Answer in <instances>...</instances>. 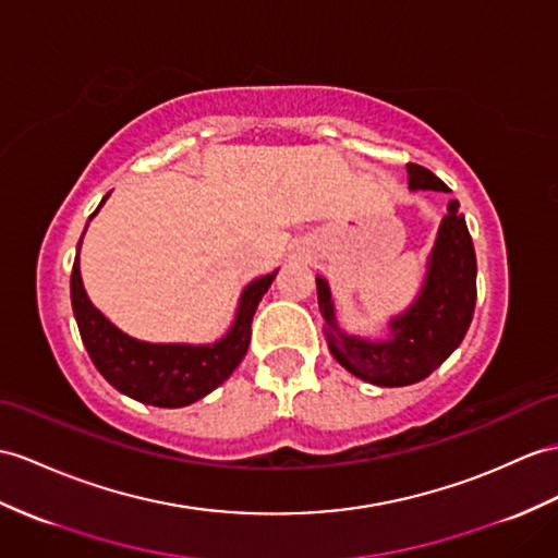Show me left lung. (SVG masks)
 I'll return each instance as SVG.
<instances>
[{
    "label": "left lung",
    "mask_w": 558,
    "mask_h": 558,
    "mask_svg": "<svg viewBox=\"0 0 558 558\" xmlns=\"http://www.w3.org/2000/svg\"><path fill=\"white\" fill-rule=\"evenodd\" d=\"M410 189L450 192L440 177L410 162ZM317 301L326 322L331 355L362 381L400 388L424 381L464 341L475 307V251L459 201H450L438 229L436 248L416 301L390 319L388 341L348 336L336 324L329 283L317 277Z\"/></svg>",
    "instance_id": "8db88e82"
}]
</instances>
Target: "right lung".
<instances>
[{
    "mask_svg": "<svg viewBox=\"0 0 558 558\" xmlns=\"http://www.w3.org/2000/svg\"><path fill=\"white\" fill-rule=\"evenodd\" d=\"M106 198L108 196H104V201ZM97 210L89 215V220ZM80 243H83V236H80ZM275 277L277 271H271L243 289L232 329L213 345L144 343L122 333L89 303L83 277H80L77 255L71 275V303L83 343L108 384L144 404L186 407L225 384L239 362L246 357L253 315Z\"/></svg>",
    "mask_w": 558,
    "mask_h": 558,
    "instance_id": "add662e5",
    "label": "right lung"
}]
</instances>
